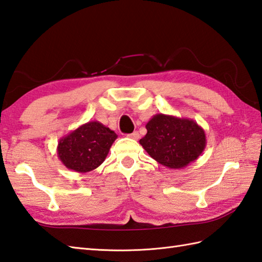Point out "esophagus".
Instances as JSON below:
<instances>
[{"instance_id": "1", "label": "esophagus", "mask_w": 262, "mask_h": 262, "mask_svg": "<svg viewBox=\"0 0 262 262\" xmlns=\"http://www.w3.org/2000/svg\"><path fill=\"white\" fill-rule=\"evenodd\" d=\"M127 137L131 138V139H135V140H137V139H139V137H140V135H139L138 131H135V132L130 133V135H127Z\"/></svg>"}]
</instances>
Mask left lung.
<instances>
[{"label": "left lung", "instance_id": "obj_1", "mask_svg": "<svg viewBox=\"0 0 262 262\" xmlns=\"http://www.w3.org/2000/svg\"><path fill=\"white\" fill-rule=\"evenodd\" d=\"M146 129L139 142L151 158L168 168L186 167L206 147L204 129L190 119L159 113L148 121Z\"/></svg>", "mask_w": 262, "mask_h": 262}]
</instances>
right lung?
<instances>
[{"mask_svg": "<svg viewBox=\"0 0 262 262\" xmlns=\"http://www.w3.org/2000/svg\"><path fill=\"white\" fill-rule=\"evenodd\" d=\"M116 138V133L101 122L90 121L60 139L58 158L71 170L92 171L103 164Z\"/></svg>", "mask_w": 262, "mask_h": 262, "instance_id": "obj_1", "label": "right lung"}]
</instances>
